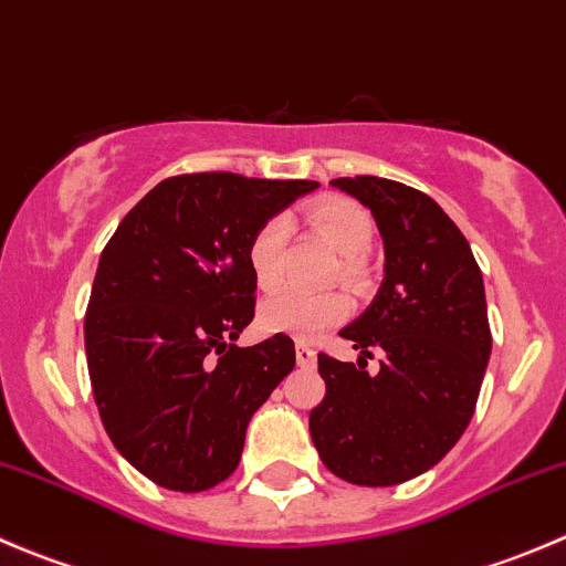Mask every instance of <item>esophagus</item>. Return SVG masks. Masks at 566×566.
I'll return each mask as SVG.
<instances>
[{
    "instance_id": "obj_1",
    "label": "esophagus",
    "mask_w": 566,
    "mask_h": 566,
    "mask_svg": "<svg viewBox=\"0 0 566 566\" xmlns=\"http://www.w3.org/2000/svg\"><path fill=\"white\" fill-rule=\"evenodd\" d=\"M295 361H298V367L312 369L317 364V353L312 350L306 342H298V345H295Z\"/></svg>"
}]
</instances>
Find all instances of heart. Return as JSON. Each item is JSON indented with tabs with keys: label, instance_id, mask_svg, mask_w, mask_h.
<instances>
[{
	"label": "heart",
	"instance_id": "b5f03b06",
	"mask_svg": "<svg viewBox=\"0 0 566 566\" xmlns=\"http://www.w3.org/2000/svg\"><path fill=\"white\" fill-rule=\"evenodd\" d=\"M312 224L328 247L347 260V271H356V262L373 247L375 224L367 210L347 199H325L310 210ZM287 221L282 216L268 219L249 243V265L254 282L262 290H273L284 279V249H287ZM347 315V301L339 293H304L282 290L262 304L260 319L273 334H290L295 339H315L325 328Z\"/></svg>",
	"mask_w": 566,
	"mask_h": 566
}]
</instances>
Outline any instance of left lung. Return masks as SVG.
<instances>
[{
  "label": "left lung",
  "mask_w": 566,
  "mask_h": 566,
  "mask_svg": "<svg viewBox=\"0 0 566 566\" xmlns=\"http://www.w3.org/2000/svg\"><path fill=\"white\" fill-rule=\"evenodd\" d=\"M331 188L369 210L384 241V282L339 336L356 364L319 353L325 397L310 413L319 460L361 488L430 471L460 441L490 361L484 282L473 251L427 193L386 177H339ZM381 369H363L368 350Z\"/></svg>",
  "instance_id": "obj_1"
}]
</instances>
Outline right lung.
Masks as SVG:
<instances>
[{
    "instance_id": "1",
    "label": "right lung",
    "mask_w": 566,
    "mask_h": 566,
    "mask_svg": "<svg viewBox=\"0 0 566 566\" xmlns=\"http://www.w3.org/2000/svg\"><path fill=\"white\" fill-rule=\"evenodd\" d=\"M315 180L230 172L161 180L119 221L84 317L90 384L108 438L177 493H202L241 462L251 416L293 373L287 334L235 339L254 317L249 243Z\"/></svg>"
}]
</instances>
